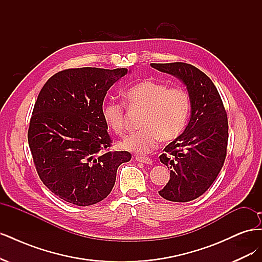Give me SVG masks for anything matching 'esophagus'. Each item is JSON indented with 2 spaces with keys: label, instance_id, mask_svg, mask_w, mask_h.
<instances>
[{
  "label": "esophagus",
  "instance_id": "34e87169",
  "mask_svg": "<svg viewBox=\"0 0 262 262\" xmlns=\"http://www.w3.org/2000/svg\"><path fill=\"white\" fill-rule=\"evenodd\" d=\"M136 160H137L138 162L144 163V164H147V165H152V163H153L152 160H150V158H148V157H143V156H137Z\"/></svg>",
  "mask_w": 262,
  "mask_h": 262
}]
</instances>
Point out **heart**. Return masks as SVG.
Segmentation results:
<instances>
[{"mask_svg":"<svg viewBox=\"0 0 262 262\" xmlns=\"http://www.w3.org/2000/svg\"><path fill=\"white\" fill-rule=\"evenodd\" d=\"M124 98L132 108L145 109L141 126L143 129L132 133L118 143L126 152L146 154L156 148L161 139L175 140L184 131L190 112V99L185 90L171 87L152 80H144L131 86ZM102 118L117 134L124 132V106L109 100L102 107Z\"/></svg>","mask_w":262,"mask_h":262,"instance_id":"heart-1","label":"heart"}]
</instances>
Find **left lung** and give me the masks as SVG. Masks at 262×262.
I'll list each match as a JSON object with an SVG mask.
<instances>
[{
	"instance_id": "obj_1",
	"label": "left lung",
	"mask_w": 262,
	"mask_h": 262,
	"mask_svg": "<svg viewBox=\"0 0 262 262\" xmlns=\"http://www.w3.org/2000/svg\"><path fill=\"white\" fill-rule=\"evenodd\" d=\"M150 67L184 83L191 106L186 129L160 156L170 178L158 193L172 202L191 201L207 191L223 167L227 115L215 85L199 69L182 62L150 63Z\"/></svg>"
}]
</instances>
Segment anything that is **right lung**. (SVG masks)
<instances>
[{
  "mask_svg": "<svg viewBox=\"0 0 262 262\" xmlns=\"http://www.w3.org/2000/svg\"><path fill=\"white\" fill-rule=\"evenodd\" d=\"M128 69H69L51 76L38 95L28 144L39 177L52 193L80 207L112 192L117 169L131 160L125 150L110 152L102 118L107 91Z\"/></svg>",
  "mask_w": 262,
  "mask_h": 262,
  "instance_id": "1",
  "label": "right lung"
}]
</instances>
